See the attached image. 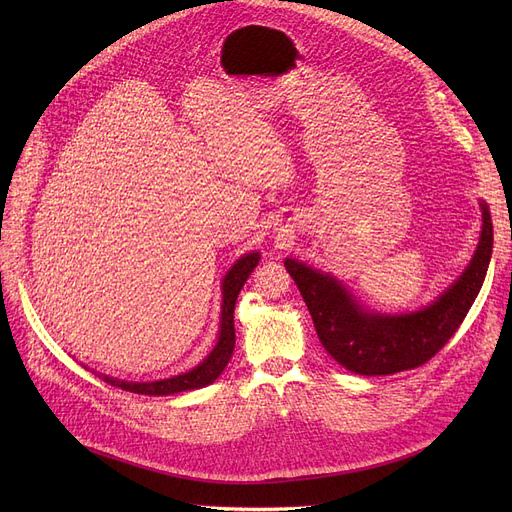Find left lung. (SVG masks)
I'll list each match as a JSON object with an SVG mask.
<instances>
[{
	"mask_svg": "<svg viewBox=\"0 0 512 512\" xmlns=\"http://www.w3.org/2000/svg\"><path fill=\"white\" fill-rule=\"evenodd\" d=\"M479 207V242L465 272L419 311H371L332 274L286 257V272L303 294L321 344L342 367L359 375L398 373L423 365L452 338L477 299L492 257V215L486 201Z\"/></svg>",
	"mask_w": 512,
	"mask_h": 512,
	"instance_id": "1",
	"label": "left lung"
}]
</instances>
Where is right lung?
<instances>
[{"mask_svg":"<svg viewBox=\"0 0 512 512\" xmlns=\"http://www.w3.org/2000/svg\"><path fill=\"white\" fill-rule=\"evenodd\" d=\"M259 259H261V255L257 251L245 253L240 259H236V263L226 272V276L222 280V313H220L218 342L213 344L211 353L197 367L188 369L184 373H178V375H172V378L155 380V382H126V380L112 378V375L99 373L103 382L118 386L126 392L147 394V396H170V394H178V392L199 390V388H205V386L213 384L215 380H218V375L226 369L228 361L232 359L234 342H236L234 305H236L240 288L245 286L247 278L257 267Z\"/></svg>","mask_w":512,"mask_h":512,"instance_id":"1","label":"right lung"}]
</instances>
